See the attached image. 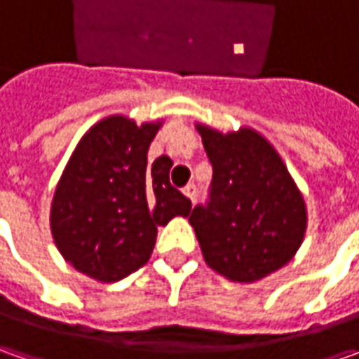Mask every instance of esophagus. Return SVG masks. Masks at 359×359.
Segmentation results:
<instances>
[{
    "label": "esophagus",
    "mask_w": 359,
    "mask_h": 359,
    "mask_svg": "<svg viewBox=\"0 0 359 359\" xmlns=\"http://www.w3.org/2000/svg\"><path fill=\"white\" fill-rule=\"evenodd\" d=\"M182 191H184V196H186L187 200L196 201V198H198V189H196V186H194V184H187V186L184 187Z\"/></svg>",
    "instance_id": "obj_1"
}]
</instances>
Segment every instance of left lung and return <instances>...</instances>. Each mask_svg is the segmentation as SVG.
I'll use <instances>...</instances> for the list:
<instances>
[{"label":"left lung","instance_id":"left-lung-1","mask_svg":"<svg viewBox=\"0 0 359 359\" xmlns=\"http://www.w3.org/2000/svg\"><path fill=\"white\" fill-rule=\"evenodd\" d=\"M196 128L214 168L210 200L189 215L203 259L231 282H257L299 250L308 226L304 198L257 131Z\"/></svg>","mask_w":359,"mask_h":359}]
</instances>
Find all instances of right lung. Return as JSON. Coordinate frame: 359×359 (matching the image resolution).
I'll use <instances>...</instances> for the list:
<instances>
[{
    "instance_id": "add662e5",
    "label": "right lung",
    "mask_w": 359,
    "mask_h": 359,
    "mask_svg": "<svg viewBox=\"0 0 359 359\" xmlns=\"http://www.w3.org/2000/svg\"><path fill=\"white\" fill-rule=\"evenodd\" d=\"M109 116L77 144L51 201L53 241L77 271L97 282H119L147 264L158 226L187 217L191 201L170 184L172 159L147 165L159 130Z\"/></svg>"
}]
</instances>
